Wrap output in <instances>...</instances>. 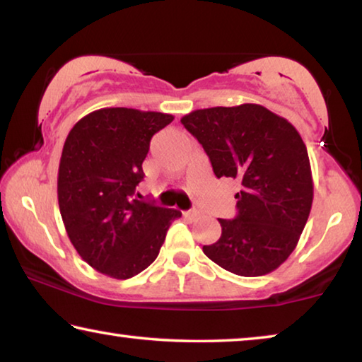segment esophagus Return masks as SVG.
<instances>
[{
	"label": "esophagus",
	"mask_w": 362,
	"mask_h": 362,
	"mask_svg": "<svg viewBox=\"0 0 362 362\" xmlns=\"http://www.w3.org/2000/svg\"><path fill=\"white\" fill-rule=\"evenodd\" d=\"M183 216H185L187 218H198L199 217V212H196V211H187V212H183Z\"/></svg>",
	"instance_id": "1"
}]
</instances>
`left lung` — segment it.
Masks as SVG:
<instances>
[{"instance_id":"left-lung-1","label":"left lung","mask_w":362,"mask_h":362,"mask_svg":"<svg viewBox=\"0 0 362 362\" xmlns=\"http://www.w3.org/2000/svg\"><path fill=\"white\" fill-rule=\"evenodd\" d=\"M180 122L198 139L217 179L241 183L238 216L203 252L238 276H263L287 260L313 204L310 158L298 131L257 103L194 110Z\"/></svg>"}]
</instances>
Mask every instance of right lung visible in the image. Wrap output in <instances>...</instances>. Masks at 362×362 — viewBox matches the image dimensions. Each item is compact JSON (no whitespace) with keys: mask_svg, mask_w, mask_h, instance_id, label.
<instances>
[{"mask_svg":"<svg viewBox=\"0 0 362 362\" xmlns=\"http://www.w3.org/2000/svg\"><path fill=\"white\" fill-rule=\"evenodd\" d=\"M174 116L136 108H100L66 136L57 198L79 257L105 276L129 279L150 267L170 223L182 214L134 199L155 134Z\"/></svg>","mask_w":362,"mask_h":362,"instance_id":"right-lung-1","label":"right lung"}]
</instances>
